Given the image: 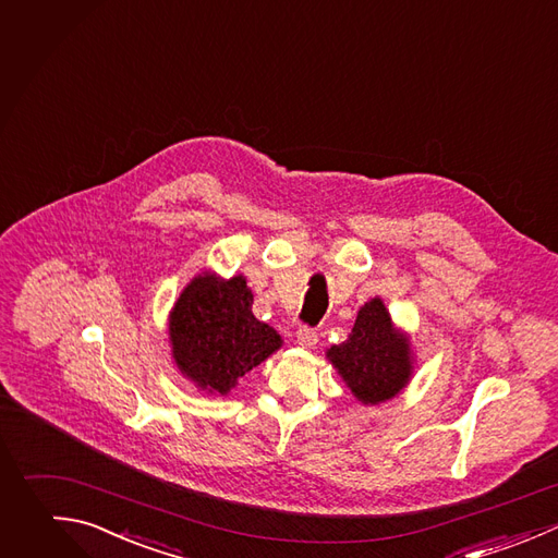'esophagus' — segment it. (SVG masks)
Returning <instances> with one entry per match:
<instances>
[{"instance_id": "esophagus-1", "label": "esophagus", "mask_w": 558, "mask_h": 558, "mask_svg": "<svg viewBox=\"0 0 558 558\" xmlns=\"http://www.w3.org/2000/svg\"><path fill=\"white\" fill-rule=\"evenodd\" d=\"M296 342L305 349H312L316 342H318V333L312 329V327H301L296 331Z\"/></svg>"}]
</instances>
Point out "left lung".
<instances>
[{"instance_id": "8db88e82", "label": "left lung", "mask_w": 558, "mask_h": 558, "mask_svg": "<svg viewBox=\"0 0 558 558\" xmlns=\"http://www.w3.org/2000/svg\"><path fill=\"white\" fill-rule=\"evenodd\" d=\"M327 355L362 403L395 397L410 377L408 340L392 329L390 314L379 299L360 310L351 336L333 344Z\"/></svg>"}]
</instances>
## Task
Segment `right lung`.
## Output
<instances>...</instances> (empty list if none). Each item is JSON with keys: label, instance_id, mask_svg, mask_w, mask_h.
I'll use <instances>...</instances> for the list:
<instances>
[{"label": "right lung", "instance_id": "right-lung-1", "mask_svg": "<svg viewBox=\"0 0 558 558\" xmlns=\"http://www.w3.org/2000/svg\"><path fill=\"white\" fill-rule=\"evenodd\" d=\"M253 294L244 277L220 281L196 277L170 318L174 360L209 392H229L253 366L281 347V336L253 316Z\"/></svg>", "mask_w": 558, "mask_h": 558}]
</instances>
